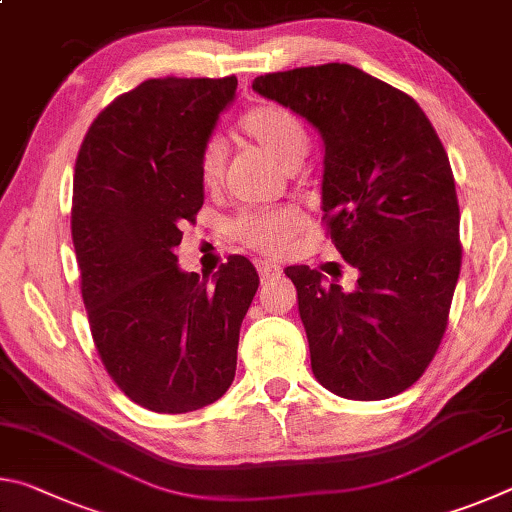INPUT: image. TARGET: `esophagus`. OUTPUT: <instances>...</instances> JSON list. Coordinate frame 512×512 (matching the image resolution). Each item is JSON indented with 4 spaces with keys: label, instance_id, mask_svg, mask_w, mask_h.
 <instances>
[{
    "label": "esophagus",
    "instance_id": "obj_1",
    "mask_svg": "<svg viewBox=\"0 0 512 512\" xmlns=\"http://www.w3.org/2000/svg\"><path fill=\"white\" fill-rule=\"evenodd\" d=\"M255 266H257V273H259V277H262V280H268V277H277L282 273L280 266L273 264V262H264V259H257Z\"/></svg>",
    "mask_w": 512,
    "mask_h": 512
}]
</instances>
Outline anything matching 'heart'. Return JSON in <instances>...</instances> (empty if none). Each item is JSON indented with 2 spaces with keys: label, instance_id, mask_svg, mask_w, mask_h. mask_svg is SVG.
Masks as SVG:
<instances>
[{
  "label": "heart",
  "instance_id": "heart-1",
  "mask_svg": "<svg viewBox=\"0 0 512 512\" xmlns=\"http://www.w3.org/2000/svg\"><path fill=\"white\" fill-rule=\"evenodd\" d=\"M241 131L257 146L273 155L284 167H298L305 160L309 137L305 126L291 112L275 106H259L246 112L241 119ZM223 173V146L219 140H210L201 155V176L205 185H214ZM302 225V214L293 207H275V210H250L239 214L232 223V235L241 244L275 255L287 246V241Z\"/></svg>",
  "mask_w": 512,
  "mask_h": 512
}]
</instances>
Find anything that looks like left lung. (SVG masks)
Returning a JSON list of instances; mask_svg holds the SVG:
<instances>
[{
    "instance_id": "left-lung-1",
    "label": "left lung",
    "mask_w": 512,
    "mask_h": 512,
    "mask_svg": "<svg viewBox=\"0 0 512 512\" xmlns=\"http://www.w3.org/2000/svg\"><path fill=\"white\" fill-rule=\"evenodd\" d=\"M253 90L323 140L320 203L357 287L287 266L311 370L345 400L375 402L422 377L443 339L461 273L449 158L409 94L359 67L327 63L257 76Z\"/></svg>"
}]
</instances>
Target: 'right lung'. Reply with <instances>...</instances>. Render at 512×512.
<instances>
[{
  "label": "right lung",
  "instance_id": "1",
  "mask_svg": "<svg viewBox=\"0 0 512 512\" xmlns=\"http://www.w3.org/2000/svg\"><path fill=\"white\" fill-rule=\"evenodd\" d=\"M237 79H151L92 121L74 169L72 239L90 332L135 404L187 413L219 400L259 275L235 255L210 280L178 266L203 207L201 155Z\"/></svg>",
  "mask_w": 512,
  "mask_h": 512
}]
</instances>
